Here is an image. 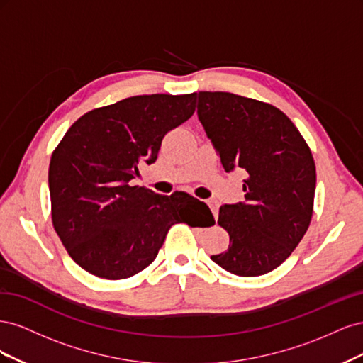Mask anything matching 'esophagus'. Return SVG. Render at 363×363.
Returning a JSON list of instances; mask_svg holds the SVG:
<instances>
[{"label": "esophagus", "mask_w": 363, "mask_h": 363, "mask_svg": "<svg viewBox=\"0 0 363 363\" xmlns=\"http://www.w3.org/2000/svg\"><path fill=\"white\" fill-rule=\"evenodd\" d=\"M207 204H208V207H211V211L213 212V216L216 218V216H218V207H219L218 203H216L215 200H208Z\"/></svg>", "instance_id": "1"}]
</instances>
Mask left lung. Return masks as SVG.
Wrapping results in <instances>:
<instances>
[{
  "label": "left lung",
  "mask_w": 363,
  "mask_h": 363,
  "mask_svg": "<svg viewBox=\"0 0 363 363\" xmlns=\"http://www.w3.org/2000/svg\"><path fill=\"white\" fill-rule=\"evenodd\" d=\"M199 119L227 172L242 169L245 201L219 207L228 250L211 259L240 277L280 267L309 228L312 151L280 108L230 92H199Z\"/></svg>",
  "instance_id": "left-lung-1"
}]
</instances>
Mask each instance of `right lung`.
Listing matches in <instances>:
<instances>
[{
	"label": "right lung",
	"instance_id": "add662e5",
	"mask_svg": "<svg viewBox=\"0 0 363 363\" xmlns=\"http://www.w3.org/2000/svg\"><path fill=\"white\" fill-rule=\"evenodd\" d=\"M194 112L195 94L138 95L94 108L65 133L50 162L51 218L84 271L128 279L156 259L171 225H191L175 208L177 194L159 195L130 180L140 164L156 162L164 135Z\"/></svg>",
	"mask_w": 363,
	"mask_h": 363
}]
</instances>
